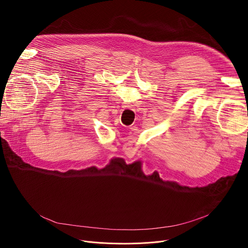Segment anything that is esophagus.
Segmentation results:
<instances>
[{
	"mask_svg": "<svg viewBox=\"0 0 248 248\" xmlns=\"http://www.w3.org/2000/svg\"><path fill=\"white\" fill-rule=\"evenodd\" d=\"M123 107H124V108H131V106H130V105H124Z\"/></svg>",
	"mask_w": 248,
	"mask_h": 248,
	"instance_id": "esophagus-1",
	"label": "esophagus"
}]
</instances>
